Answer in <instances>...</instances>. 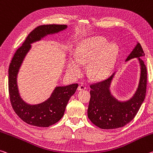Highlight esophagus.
<instances>
[{"label":"esophagus","mask_w":153,"mask_h":153,"mask_svg":"<svg viewBox=\"0 0 153 153\" xmlns=\"http://www.w3.org/2000/svg\"><path fill=\"white\" fill-rule=\"evenodd\" d=\"M86 88V86H84V85H82V84H81V85H79V86H78V88H77V90H78V91H83V90H85Z\"/></svg>","instance_id":"obj_1"}]
</instances>
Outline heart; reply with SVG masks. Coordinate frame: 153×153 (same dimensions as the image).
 Returning a JSON list of instances; mask_svg holds the SVG:
<instances>
[{"mask_svg":"<svg viewBox=\"0 0 153 153\" xmlns=\"http://www.w3.org/2000/svg\"><path fill=\"white\" fill-rule=\"evenodd\" d=\"M119 48L114 43H108L102 37L84 39L77 45L74 56L69 60L68 70L75 76L83 72V65L88 63V71L91 77L101 79L107 77L115 66Z\"/></svg>","mask_w":153,"mask_h":153,"instance_id":"1","label":"heart"}]
</instances>
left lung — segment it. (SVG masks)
<instances>
[{
  "mask_svg": "<svg viewBox=\"0 0 153 153\" xmlns=\"http://www.w3.org/2000/svg\"><path fill=\"white\" fill-rule=\"evenodd\" d=\"M144 56L141 45L137 42L125 60L127 62L133 59H137L140 67L137 88L129 99L119 100L111 93L110 86L116 71L105 80L91 86L88 117L94 125L103 129H118L134 118L146 97L147 71L142 59Z\"/></svg>",
  "mask_w": 153,
  "mask_h": 153,
  "instance_id": "left-lung-1",
  "label": "left lung"
}]
</instances>
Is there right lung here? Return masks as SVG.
Listing matches in <instances>:
<instances>
[{"mask_svg": "<svg viewBox=\"0 0 153 153\" xmlns=\"http://www.w3.org/2000/svg\"><path fill=\"white\" fill-rule=\"evenodd\" d=\"M67 28V25L49 24L37 26L30 32L22 45L14 54L9 68V92L13 110L24 122L30 125L48 127L55 124L63 116L71 97L76 93L77 84L56 86L47 100L37 104H30L23 100L18 85V75L31 44L39 42L48 35L59 33Z\"/></svg>", "mask_w": 153, "mask_h": 153, "instance_id": "right-lung-1", "label": "right lung"}]
</instances>
